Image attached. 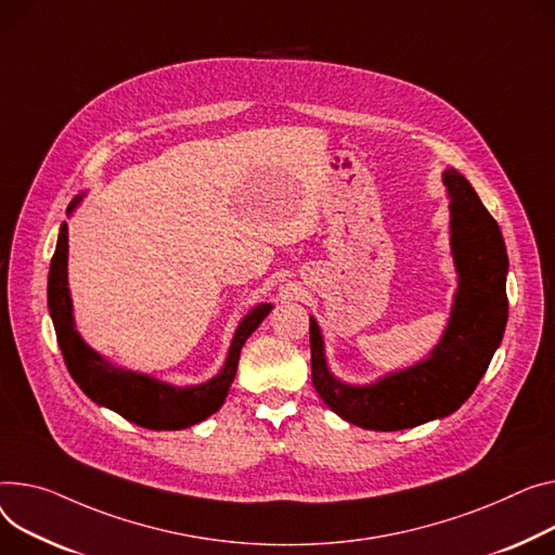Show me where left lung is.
Listing matches in <instances>:
<instances>
[{"instance_id": "8db88e82", "label": "left lung", "mask_w": 555, "mask_h": 555, "mask_svg": "<svg viewBox=\"0 0 555 555\" xmlns=\"http://www.w3.org/2000/svg\"><path fill=\"white\" fill-rule=\"evenodd\" d=\"M441 178L451 196V245L460 287L449 327L430 357L373 386H348L327 371L321 330L310 317L312 384L330 409L354 426L401 430L455 413L502 341L508 317V256L502 232L457 169H447Z\"/></svg>"}]
</instances>
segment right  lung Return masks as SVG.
<instances>
[{
	"mask_svg": "<svg viewBox=\"0 0 555 555\" xmlns=\"http://www.w3.org/2000/svg\"><path fill=\"white\" fill-rule=\"evenodd\" d=\"M76 203L68 207V211L76 207ZM66 263L68 232L66 223H62L49 272V310L53 317L57 344L68 373L95 403L106 405V409L116 411L125 420L152 430H178L194 426L214 415L220 405H223L230 386L236 377L241 348L251 332L270 314V304H261L254 308L241 321L220 375L201 386L173 388L146 375L122 371V367L106 363L95 350H91L80 339L76 327H73Z\"/></svg>",
	"mask_w": 555,
	"mask_h": 555,
	"instance_id": "obj_1",
	"label": "right lung"
}]
</instances>
